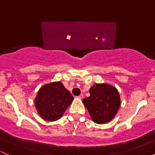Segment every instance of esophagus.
Instances as JSON below:
<instances>
[{"label":"esophagus","mask_w":155,"mask_h":155,"mask_svg":"<svg viewBox=\"0 0 155 155\" xmlns=\"http://www.w3.org/2000/svg\"><path fill=\"white\" fill-rule=\"evenodd\" d=\"M77 97H78V98H80V99H81V98H84V95H83V94H80L79 96H77Z\"/></svg>","instance_id":"obj_1"}]
</instances>
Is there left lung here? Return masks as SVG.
<instances>
[{
    "label": "left lung",
    "instance_id": "1",
    "mask_svg": "<svg viewBox=\"0 0 155 155\" xmlns=\"http://www.w3.org/2000/svg\"><path fill=\"white\" fill-rule=\"evenodd\" d=\"M90 94L82 102L92 120L100 124L110 121L120 107V96L116 88L107 84H96L90 89Z\"/></svg>",
    "mask_w": 155,
    "mask_h": 155
}]
</instances>
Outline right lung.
Wrapping results in <instances>:
<instances>
[{"instance_id":"add662e5","label":"right lung","mask_w":155,"mask_h":155,"mask_svg":"<svg viewBox=\"0 0 155 155\" xmlns=\"http://www.w3.org/2000/svg\"><path fill=\"white\" fill-rule=\"evenodd\" d=\"M74 97L60 81L52 82L42 87L35 98V107L42 118L49 121L62 117Z\"/></svg>"}]
</instances>
